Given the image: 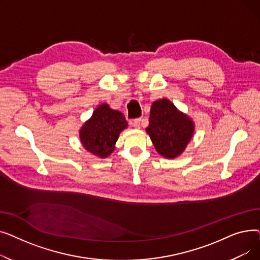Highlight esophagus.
Segmentation results:
<instances>
[{"instance_id":"obj_1","label":"esophagus","mask_w":260,"mask_h":260,"mask_svg":"<svg viewBox=\"0 0 260 260\" xmlns=\"http://www.w3.org/2000/svg\"><path fill=\"white\" fill-rule=\"evenodd\" d=\"M140 124H141V119L140 118H136V119L132 120V122H131V125L136 127V128H139Z\"/></svg>"}]
</instances>
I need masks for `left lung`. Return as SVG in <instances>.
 I'll return each instance as SVG.
<instances>
[{"label":"left lung","instance_id":"left-lung-1","mask_svg":"<svg viewBox=\"0 0 260 260\" xmlns=\"http://www.w3.org/2000/svg\"><path fill=\"white\" fill-rule=\"evenodd\" d=\"M148 121L146 133L156 151L166 158L179 156L194 133L193 121L177 111L174 104L167 99L153 103Z\"/></svg>","mask_w":260,"mask_h":260}]
</instances>
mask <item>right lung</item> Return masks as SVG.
<instances>
[{"mask_svg":"<svg viewBox=\"0 0 260 260\" xmlns=\"http://www.w3.org/2000/svg\"><path fill=\"white\" fill-rule=\"evenodd\" d=\"M125 127V117L104 103L94 109L92 117L82 126L80 140L88 152L105 158L113 153L119 134Z\"/></svg>","mask_w":260,"mask_h":260,"instance_id":"right-lung-1","label":"right lung"}]
</instances>
